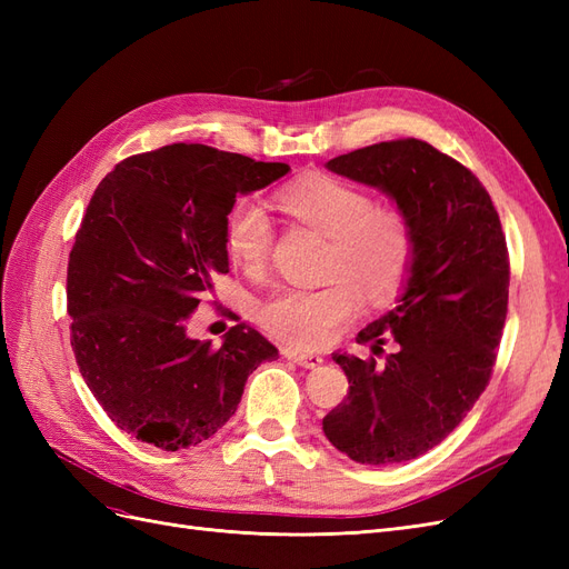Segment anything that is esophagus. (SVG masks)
<instances>
[{
    "label": "esophagus",
    "instance_id": "obj_1",
    "mask_svg": "<svg viewBox=\"0 0 569 569\" xmlns=\"http://www.w3.org/2000/svg\"><path fill=\"white\" fill-rule=\"evenodd\" d=\"M282 356L287 360H291V363H297L306 370H313L322 363V356L320 353H303V351H295V349H282Z\"/></svg>",
    "mask_w": 569,
    "mask_h": 569
}]
</instances>
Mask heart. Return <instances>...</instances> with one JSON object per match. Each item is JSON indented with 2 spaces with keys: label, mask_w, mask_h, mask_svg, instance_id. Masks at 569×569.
Wrapping results in <instances>:
<instances>
[{
  "label": "heart",
  "mask_w": 569,
  "mask_h": 569,
  "mask_svg": "<svg viewBox=\"0 0 569 569\" xmlns=\"http://www.w3.org/2000/svg\"><path fill=\"white\" fill-rule=\"evenodd\" d=\"M280 211L299 226L327 237L318 289H287L261 308L266 330L301 351L322 349L358 308L399 295L416 263V228L399 206L377 203L375 194L351 180L308 173L274 194ZM274 242L266 206L237 199L226 220V249L249 274H263Z\"/></svg>",
  "instance_id": "heart-1"
}]
</instances>
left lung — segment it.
<instances>
[{
  "instance_id": "left-lung-1",
  "label": "left lung",
  "mask_w": 569,
  "mask_h": 569,
  "mask_svg": "<svg viewBox=\"0 0 569 569\" xmlns=\"http://www.w3.org/2000/svg\"><path fill=\"white\" fill-rule=\"evenodd\" d=\"M327 168L391 194L418 251L399 303L356 337L375 353L387 341L396 351L382 366L335 353L349 391L322 432L356 462H406L449 437L491 380L508 316L506 234L472 170L416 137L341 153Z\"/></svg>"
}]
</instances>
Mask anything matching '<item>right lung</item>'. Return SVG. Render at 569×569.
Listing matches in <instances>:
<instances>
[{"label":"right lung","mask_w":569,"mask_h":569,"mask_svg":"<svg viewBox=\"0 0 569 569\" xmlns=\"http://www.w3.org/2000/svg\"><path fill=\"white\" fill-rule=\"evenodd\" d=\"M287 170L180 142L123 159L94 189L68 256L71 347L99 406L134 439L163 451L206 441L234 416L247 377L278 358L249 322L213 347L189 339L187 320L228 272L234 197Z\"/></svg>","instance_id":"add662e5"}]
</instances>
